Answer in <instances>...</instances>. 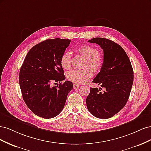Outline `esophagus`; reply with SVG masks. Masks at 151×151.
<instances>
[{
	"instance_id": "34e87169",
	"label": "esophagus",
	"mask_w": 151,
	"mask_h": 151,
	"mask_svg": "<svg viewBox=\"0 0 151 151\" xmlns=\"http://www.w3.org/2000/svg\"><path fill=\"white\" fill-rule=\"evenodd\" d=\"M73 86H74V89H77V88H79V85L77 84L74 83V84H73Z\"/></svg>"
}]
</instances>
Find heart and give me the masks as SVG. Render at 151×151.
<instances>
[{
  "label": "heart",
  "instance_id": "b5f03b06",
  "mask_svg": "<svg viewBox=\"0 0 151 151\" xmlns=\"http://www.w3.org/2000/svg\"><path fill=\"white\" fill-rule=\"evenodd\" d=\"M77 52L82 56L86 58V65H89L92 69L96 72L101 70L103 65V58L98 53V50L89 45H84L77 49ZM60 63L63 68L68 69L72 64L71 53L66 51L63 53L60 58ZM92 73L90 68H86L83 70H72L67 72V79L72 83L77 84H83L88 81Z\"/></svg>",
  "mask_w": 151,
  "mask_h": 151
}]
</instances>
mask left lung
Segmentation results:
<instances>
[{
  "label": "left lung",
  "instance_id": "obj_1",
  "mask_svg": "<svg viewBox=\"0 0 151 151\" xmlns=\"http://www.w3.org/2000/svg\"><path fill=\"white\" fill-rule=\"evenodd\" d=\"M88 42L99 45L104 57L101 70L93 81L101 88H90L87 108L95 117L107 119L125 106L133 84V68L125 50L115 42L103 38H93Z\"/></svg>",
  "mask_w": 151,
  "mask_h": 151
}]
</instances>
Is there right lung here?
<instances>
[{
  "instance_id": "add662e5",
  "label": "right lung",
  "mask_w": 151,
  "mask_h": 151,
  "mask_svg": "<svg viewBox=\"0 0 151 151\" xmlns=\"http://www.w3.org/2000/svg\"><path fill=\"white\" fill-rule=\"evenodd\" d=\"M70 40L49 39L36 45L27 53L21 67L19 81L24 101L36 115L45 119L57 116L64 107L67 95L73 88L65 80L60 63L62 55ZM58 81L57 86L52 83Z\"/></svg>"
}]
</instances>
